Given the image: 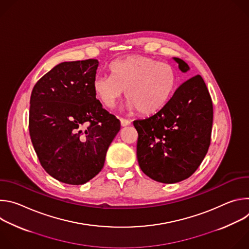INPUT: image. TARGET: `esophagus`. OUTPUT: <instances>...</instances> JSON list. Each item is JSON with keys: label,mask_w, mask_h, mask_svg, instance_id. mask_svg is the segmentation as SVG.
Wrapping results in <instances>:
<instances>
[{"label": "esophagus", "mask_w": 249, "mask_h": 249, "mask_svg": "<svg viewBox=\"0 0 249 249\" xmlns=\"http://www.w3.org/2000/svg\"><path fill=\"white\" fill-rule=\"evenodd\" d=\"M120 121H121V125L123 127H126V126L131 124V121L129 119H126V118H120Z\"/></svg>", "instance_id": "esophagus-1"}]
</instances>
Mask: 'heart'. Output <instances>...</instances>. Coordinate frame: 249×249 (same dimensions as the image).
Listing matches in <instances>:
<instances>
[{
  "instance_id": "heart-1",
  "label": "heart",
  "mask_w": 249,
  "mask_h": 249,
  "mask_svg": "<svg viewBox=\"0 0 249 249\" xmlns=\"http://www.w3.org/2000/svg\"><path fill=\"white\" fill-rule=\"evenodd\" d=\"M110 76H96L92 83L95 96L105 107H112L125 95L130 107L145 115L161 109L177 83L174 68L148 56L133 55L109 66Z\"/></svg>"
}]
</instances>
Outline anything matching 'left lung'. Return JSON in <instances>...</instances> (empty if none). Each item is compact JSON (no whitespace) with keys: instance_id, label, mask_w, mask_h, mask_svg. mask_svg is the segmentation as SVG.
<instances>
[{"instance_id":"left-lung-1","label":"left lung","mask_w":249,"mask_h":249,"mask_svg":"<svg viewBox=\"0 0 249 249\" xmlns=\"http://www.w3.org/2000/svg\"><path fill=\"white\" fill-rule=\"evenodd\" d=\"M182 72L188 65L174 58ZM138 132L137 159L150 178L176 183L190 177L203 161L210 144L213 102L200 75L185 81L153 116L133 122Z\"/></svg>"}]
</instances>
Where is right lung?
Segmentation results:
<instances>
[{
    "mask_svg": "<svg viewBox=\"0 0 249 249\" xmlns=\"http://www.w3.org/2000/svg\"><path fill=\"white\" fill-rule=\"evenodd\" d=\"M97 67L96 59L63 62L31 92L33 148L46 172L63 183L81 185L97 175L121 127L92 89Z\"/></svg>",
    "mask_w": 249,
    "mask_h": 249,
    "instance_id": "1",
    "label": "right lung"
}]
</instances>
